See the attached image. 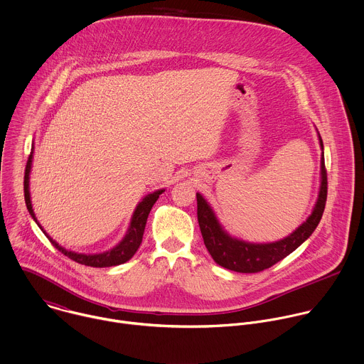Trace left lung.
I'll use <instances>...</instances> for the list:
<instances>
[{
	"label": "left lung",
	"instance_id": "8db88e82",
	"mask_svg": "<svg viewBox=\"0 0 364 364\" xmlns=\"http://www.w3.org/2000/svg\"><path fill=\"white\" fill-rule=\"evenodd\" d=\"M317 132V129H316ZM318 144L321 149L320 159V187L317 200L311 210V214L289 235L270 241V243H252L243 238L231 235L220 223L210 203L203 194L197 193V218L204 240L205 249L211 255L213 260L228 270L237 273H257L263 272L273 264L279 263L313 234L318 225L327 198V174L324 168V153L323 141L317 132Z\"/></svg>",
	"mask_w": 364,
	"mask_h": 364
}]
</instances>
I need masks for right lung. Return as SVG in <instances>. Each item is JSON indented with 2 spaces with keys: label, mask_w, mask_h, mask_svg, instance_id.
<instances>
[{
  "label": "right lung",
  "mask_w": 364,
  "mask_h": 364,
  "mask_svg": "<svg viewBox=\"0 0 364 364\" xmlns=\"http://www.w3.org/2000/svg\"><path fill=\"white\" fill-rule=\"evenodd\" d=\"M34 146L31 149V154L28 157L27 161V167H26V176H24V197H26V204L27 208L31 214V217L34 218V221L37 223V225L43 230V232L48 237V240L53 243V246L55 249H58L63 255H65L67 257H70L71 260L84 264V266H91V267H111V266H118L123 264L126 262H129L136 252L139 250L141 241H143V234H144V228H146V223L149 218V214L154 205V203L159 200V197L166 191V188H160L156 190L147 196H144L141 198V201L136 205L129 228L126 231V235L121 238V241L118 245H115L112 249L102 252V253H91V255H85V253H77L73 250H67L65 247H63L61 245H58L55 240H53V237L48 235V232L43 228V225L40 224V221L36 217L34 208H33V203H31V193H30V174H31V167H33V159H34Z\"/></svg>",
  "instance_id": "right-lung-1"
}]
</instances>
